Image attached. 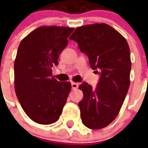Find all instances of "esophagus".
I'll use <instances>...</instances> for the list:
<instances>
[{
    "instance_id": "1",
    "label": "esophagus",
    "mask_w": 148,
    "mask_h": 148,
    "mask_svg": "<svg viewBox=\"0 0 148 148\" xmlns=\"http://www.w3.org/2000/svg\"><path fill=\"white\" fill-rule=\"evenodd\" d=\"M71 87L73 90H75L78 88V84L75 83V82H71Z\"/></svg>"
}]
</instances>
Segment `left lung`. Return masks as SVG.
I'll list each match as a JSON object with an SVG mask.
<instances>
[{
  "mask_svg": "<svg viewBox=\"0 0 148 148\" xmlns=\"http://www.w3.org/2000/svg\"><path fill=\"white\" fill-rule=\"evenodd\" d=\"M69 38L88 56L91 68L101 70L95 90L85 82L79 86L84 97L78 105L87 127L103 128L117 117L128 91L131 68L128 44L118 31L103 23L78 27Z\"/></svg>",
  "mask_w": 148,
  "mask_h": 148,
  "instance_id": "obj_1",
  "label": "left lung"
}]
</instances>
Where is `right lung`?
Here are the masks:
<instances>
[{
	"mask_svg": "<svg viewBox=\"0 0 148 148\" xmlns=\"http://www.w3.org/2000/svg\"><path fill=\"white\" fill-rule=\"evenodd\" d=\"M73 27L41 26L20 43L14 60V89L26 114L40 124L59 119L71 84L52 77L53 65L67 45Z\"/></svg>",
	"mask_w": 148,
	"mask_h": 148,
	"instance_id": "right-lung-1",
	"label": "right lung"
}]
</instances>
